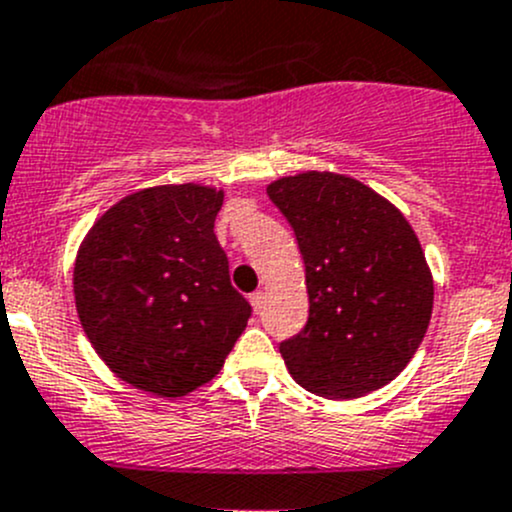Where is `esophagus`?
Here are the masks:
<instances>
[{"label": "esophagus", "instance_id": "1", "mask_svg": "<svg viewBox=\"0 0 512 512\" xmlns=\"http://www.w3.org/2000/svg\"><path fill=\"white\" fill-rule=\"evenodd\" d=\"M249 300H251V308H254V313H261L263 303H266V295H263V291H256L249 295Z\"/></svg>", "mask_w": 512, "mask_h": 512}]
</instances>
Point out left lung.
Masks as SVG:
<instances>
[{"mask_svg":"<svg viewBox=\"0 0 512 512\" xmlns=\"http://www.w3.org/2000/svg\"><path fill=\"white\" fill-rule=\"evenodd\" d=\"M293 226L308 286V323L281 342L300 387L355 399L392 382L424 340L434 281L404 214L367 184L303 172L268 184Z\"/></svg>","mask_w":512,"mask_h":512,"instance_id":"obj_1","label":"left lung"}]
</instances>
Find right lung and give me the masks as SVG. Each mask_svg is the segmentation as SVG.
Returning a JSON list of instances; mask_svg holds the SVG:
<instances>
[{"label": "right lung", "instance_id": "right-lung-1", "mask_svg": "<svg viewBox=\"0 0 512 512\" xmlns=\"http://www.w3.org/2000/svg\"><path fill=\"white\" fill-rule=\"evenodd\" d=\"M224 192L162 184L128 194L78 249L73 295L88 340L123 382L184 397L217 377L251 305L214 234Z\"/></svg>", "mask_w": 512, "mask_h": 512}]
</instances>
